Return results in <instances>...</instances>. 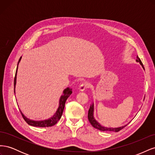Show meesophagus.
<instances>
[{"mask_svg": "<svg viewBox=\"0 0 155 155\" xmlns=\"http://www.w3.org/2000/svg\"><path fill=\"white\" fill-rule=\"evenodd\" d=\"M87 88H88V84L87 83H83L81 84V85H79V90L80 91H85V89H87Z\"/></svg>", "mask_w": 155, "mask_h": 155, "instance_id": "obj_1", "label": "esophagus"}]
</instances>
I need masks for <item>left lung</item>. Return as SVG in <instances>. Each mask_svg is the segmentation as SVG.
Returning a JSON list of instances; mask_svg holds the SVG:
<instances>
[{
  "label": "left lung",
  "instance_id": "1",
  "mask_svg": "<svg viewBox=\"0 0 155 155\" xmlns=\"http://www.w3.org/2000/svg\"><path fill=\"white\" fill-rule=\"evenodd\" d=\"M137 61L139 62L140 63V64L142 65L143 68H144V67L143 66V63L141 61V60L139 58L138 56L137 55ZM93 111H94V106L93 105L90 107V109L88 110V119L90 121V123L91 124V125L94 127L101 130V131H114V132H118L120 130H121L122 129H124L125 127L127 126H123V127H118V128H108V127H103L101 126L99 123L97 122V121L94 118V116H93Z\"/></svg>",
  "mask_w": 155,
  "mask_h": 155
}]
</instances>
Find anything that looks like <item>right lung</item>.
<instances>
[{
    "instance_id": "1",
    "label": "right lung",
    "mask_w": 155,
    "mask_h": 155,
    "mask_svg": "<svg viewBox=\"0 0 155 155\" xmlns=\"http://www.w3.org/2000/svg\"><path fill=\"white\" fill-rule=\"evenodd\" d=\"M21 59V57L20 58L19 60H18V63H19ZM17 68H18V66H17ZM17 68L16 70L15 78H14V87L15 86V84H16V76H17ZM72 93V91L70 88H67L63 91V95L61 96V97L60 101H59V107L58 109V110L56 111L55 114L53 116V117H51V118H50V119L44 120V121H33V120H30L29 119H28L26 117H25L24 115H23V114L21 112L23 119L25 120V121L28 124L30 125H31V126H34V127H51V126L55 125L58 123V121L60 120L61 117L63 110H64V105H65V102H66L67 98L70 96V94H71Z\"/></svg>"
}]
</instances>
